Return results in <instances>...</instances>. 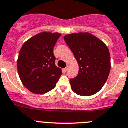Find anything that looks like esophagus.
I'll return each instance as SVG.
<instances>
[{"mask_svg":"<svg viewBox=\"0 0 128 128\" xmlns=\"http://www.w3.org/2000/svg\"><path fill=\"white\" fill-rule=\"evenodd\" d=\"M67 69H68V68H67V67H66V68H64V69H63V70H64V71H65V72H66L67 71Z\"/></svg>","mask_w":128,"mask_h":128,"instance_id":"obj_1","label":"esophagus"}]
</instances>
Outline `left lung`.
Returning a JSON list of instances; mask_svg holds the SVG:
<instances>
[{
    "mask_svg": "<svg viewBox=\"0 0 128 128\" xmlns=\"http://www.w3.org/2000/svg\"><path fill=\"white\" fill-rule=\"evenodd\" d=\"M64 39L79 65L77 76L70 80L72 90L83 96L97 93L106 82L111 70L108 46L90 33L71 34Z\"/></svg>",
    "mask_w": 128,
    "mask_h": 128,
    "instance_id": "left-lung-1",
    "label": "left lung"
}]
</instances>
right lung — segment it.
<instances>
[{"instance_id": "right-lung-1", "label": "right lung", "mask_w": 128, "mask_h": 128, "mask_svg": "<svg viewBox=\"0 0 128 128\" xmlns=\"http://www.w3.org/2000/svg\"><path fill=\"white\" fill-rule=\"evenodd\" d=\"M60 36L59 33H40L26 41L20 49L17 60L18 75L22 84L33 93L50 91L62 76L53 52Z\"/></svg>"}]
</instances>
